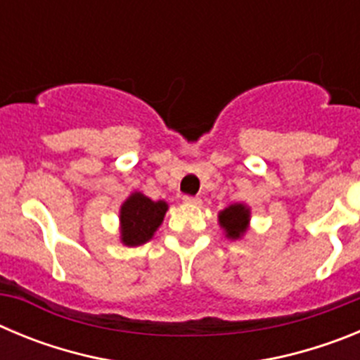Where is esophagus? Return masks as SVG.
I'll return each instance as SVG.
<instances>
[{
    "instance_id": "obj_1",
    "label": "esophagus",
    "mask_w": 360,
    "mask_h": 360,
    "mask_svg": "<svg viewBox=\"0 0 360 360\" xmlns=\"http://www.w3.org/2000/svg\"><path fill=\"white\" fill-rule=\"evenodd\" d=\"M184 203H187V205H200L202 200L198 196H184Z\"/></svg>"
}]
</instances>
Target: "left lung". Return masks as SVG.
Masks as SVG:
<instances>
[{
    "label": "left lung",
    "mask_w": 360,
    "mask_h": 360,
    "mask_svg": "<svg viewBox=\"0 0 360 360\" xmlns=\"http://www.w3.org/2000/svg\"><path fill=\"white\" fill-rule=\"evenodd\" d=\"M218 224L227 240H241L250 227V207L245 203H231L218 212Z\"/></svg>",
    "instance_id": "1"
}]
</instances>
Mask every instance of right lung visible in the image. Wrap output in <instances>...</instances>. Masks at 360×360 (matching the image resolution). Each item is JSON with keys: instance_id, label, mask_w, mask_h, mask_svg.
Listing matches in <instances>:
<instances>
[{"instance_id": "right-lung-1", "label": "right lung", "mask_w": 360, "mask_h": 360, "mask_svg": "<svg viewBox=\"0 0 360 360\" xmlns=\"http://www.w3.org/2000/svg\"><path fill=\"white\" fill-rule=\"evenodd\" d=\"M169 205L164 200L153 202L141 191H135L124 200L119 211L120 243L126 247H139L155 236L164 221Z\"/></svg>"}]
</instances>
